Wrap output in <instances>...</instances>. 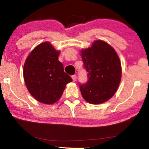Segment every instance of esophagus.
<instances>
[{
	"mask_svg": "<svg viewBox=\"0 0 149 149\" xmlns=\"http://www.w3.org/2000/svg\"><path fill=\"white\" fill-rule=\"evenodd\" d=\"M72 79H73V81H76V79H77V75H73L72 76Z\"/></svg>",
	"mask_w": 149,
	"mask_h": 149,
	"instance_id": "obj_1",
	"label": "esophagus"
}]
</instances>
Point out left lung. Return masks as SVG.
<instances>
[{
	"label": "left lung",
	"mask_w": 149,
	"mask_h": 149,
	"mask_svg": "<svg viewBox=\"0 0 149 149\" xmlns=\"http://www.w3.org/2000/svg\"><path fill=\"white\" fill-rule=\"evenodd\" d=\"M81 52L88 77L86 84H79L82 97L91 104L107 101L116 92L121 81L122 67L117 53L101 40Z\"/></svg>",
	"instance_id": "obj_1"
}]
</instances>
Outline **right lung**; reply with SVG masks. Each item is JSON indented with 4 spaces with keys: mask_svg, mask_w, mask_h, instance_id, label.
<instances>
[{
    "mask_svg": "<svg viewBox=\"0 0 149 149\" xmlns=\"http://www.w3.org/2000/svg\"><path fill=\"white\" fill-rule=\"evenodd\" d=\"M59 54L50 42H45L37 45L25 62L24 77L27 89L35 99L44 104L57 102L65 85L72 81L58 60Z\"/></svg>",
    "mask_w": 149,
    "mask_h": 149,
    "instance_id": "right-lung-1",
    "label": "right lung"
}]
</instances>
